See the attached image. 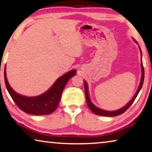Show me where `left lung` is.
<instances>
[{"mask_svg":"<svg viewBox=\"0 0 152 152\" xmlns=\"http://www.w3.org/2000/svg\"><path fill=\"white\" fill-rule=\"evenodd\" d=\"M140 50L141 52V49L140 48ZM141 56H142V53H141ZM141 67H142V78H141V81L140 83V86L138 87V91L136 94H135L134 97H133L132 100H131L128 103V104H126L125 107L122 108L119 110H117V111H104V110H102L100 109H98L96 107H95L94 105L93 104L92 102H91L90 100V98H89V95H88V86H87L86 82H84V91H85V95H86V102L87 104H88V107L89 109H91V111L93 112V113L96 114L97 115H102V116H108V117H113V116H116L118 115H120V114H122L124 113L126 110H127L130 107V106L134 103V102L135 100V99L136 98L137 95L140 92L141 88H142V84H143V82H144V77H145V70H144V67H143L142 65V62H141Z\"/></svg>","mask_w":152,"mask_h":152,"instance_id":"left-lung-1","label":"left lung"}]
</instances>
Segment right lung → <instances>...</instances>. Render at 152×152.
I'll use <instances>...</instances> for the list:
<instances>
[{"mask_svg": "<svg viewBox=\"0 0 152 152\" xmlns=\"http://www.w3.org/2000/svg\"><path fill=\"white\" fill-rule=\"evenodd\" d=\"M76 70H70L58 79L53 86L43 94L36 97L23 96L16 93L7 82L5 68L4 77L5 86L10 96L16 104L25 113L36 115H48L54 112L59 105L62 92L66 84L72 77L75 75Z\"/></svg>", "mask_w": 152, "mask_h": 152, "instance_id": "add662e5", "label": "right lung"}]
</instances>
